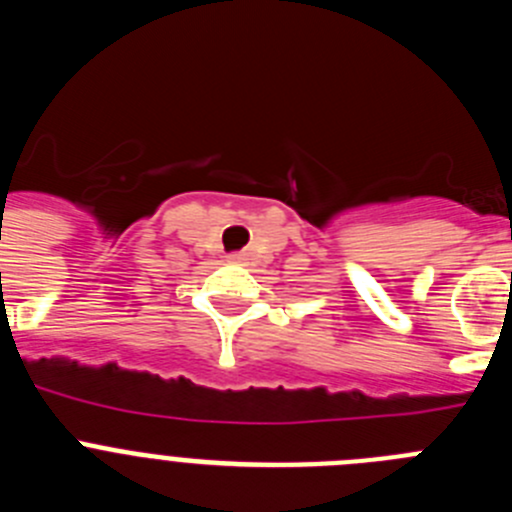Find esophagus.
Masks as SVG:
<instances>
[{
    "mask_svg": "<svg viewBox=\"0 0 512 512\" xmlns=\"http://www.w3.org/2000/svg\"><path fill=\"white\" fill-rule=\"evenodd\" d=\"M233 261H235V264H238V261H243V256H241V253H235V256H233Z\"/></svg>",
    "mask_w": 512,
    "mask_h": 512,
    "instance_id": "34e87169",
    "label": "esophagus"
}]
</instances>
